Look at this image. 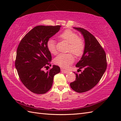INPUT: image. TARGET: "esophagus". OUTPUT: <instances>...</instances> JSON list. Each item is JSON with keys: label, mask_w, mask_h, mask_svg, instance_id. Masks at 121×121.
Returning a JSON list of instances; mask_svg holds the SVG:
<instances>
[{"label": "esophagus", "mask_w": 121, "mask_h": 121, "mask_svg": "<svg viewBox=\"0 0 121 121\" xmlns=\"http://www.w3.org/2000/svg\"><path fill=\"white\" fill-rule=\"evenodd\" d=\"M61 71L62 72L65 73H68V71H66V70H63V69H61Z\"/></svg>", "instance_id": "34e87169"}]
</instances>
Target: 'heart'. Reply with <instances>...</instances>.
<instances>
[{
	"mask_svg": "<svg viewBox=\"0 0 121 121\" xmlns=\"http://www.w3.org/2000/svg\"><path fill=\"white\" fill-rule=\"evenodd\" d=\"M60 39L69 43L68 52H71L76 56H81L85 48L84 40L79 38L78 35L70 30H66L59 35ZM47 46L49 52L56 55L57 53L56 42L53 39H49L47 43ZM74 61V58L70 53H60L54 59V63L60 67L66 69Z\"/></svg>",
	"mask_w": 121,
	"mask_h": 121,
	"instance_id": "1",
	"label": "heart"
}]
</instances>
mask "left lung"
<instances>
[{
	"label": "left lung",
	"instance_id": "left-lung-1",
	"mask_svg": "<svg viewBox=\"0 0 121 121\" xmlns=\"http://www.w3.org/2000/svg\"><path fill=\"white\" fill-rule=\"evenodd\" d=\"M83 35L85 48L81 60L76 64L78 71L83 69L81 73H75L76 79L70 83L73 91L79 93L89 91L98 83L106 70V54L98 41L87 30L73 27ZM75 73V72H74Z\"/></svg>",
	"mask_w": 121,
	"mask_h": 121
}]
</instances>
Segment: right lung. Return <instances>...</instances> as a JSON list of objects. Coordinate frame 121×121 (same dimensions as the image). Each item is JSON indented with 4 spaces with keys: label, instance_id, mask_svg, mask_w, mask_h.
I'll return each mask as SVG.
<instances>
[{
    "label": "right lung",
    "instance_id": "1",
    "mask_svg": "<svg viewBox=\"0 0 121 121\" xmlns=\"http://www.w3.org/2000/svg\"><path fill=\"white\" fill-rule=\"evenodd\" d=\"M61 25L43 26L33 28L22 38L17 50L15 66L20 80L33 93L43 94L51 88L53 77L60 68L53 65L47 72L43 69L50 65L51 53L47 43L60 29Z\"/></svg>",
    "mask_w": 121,
    "mask_h": 121
}]
</instances>
